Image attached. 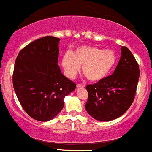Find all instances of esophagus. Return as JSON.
Segmentation results:
<instances>
[{"label":"esophagus","mask_w":152,"mask_h":152,"mask_svg":"<svg viewBox=\"0 0 152 152\" xmlns=\"http://www.w3.org/2000/svg\"><path fill=\"white\" fill-rule=\"evenodd\" d=\"M85 85H83V84H77V88H85Z\"/></svg>","instance_id":"obj_1"}]
</instances>
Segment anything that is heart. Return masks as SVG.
<instances>
[{
	"instance_id": "obj_1",
	"label": "heart",
	"mask_w": 152,
	"mask_h": 152,
	"mask_svg": "<svg viewBox=\"0 0 152 152\" xmlns=\"http://www.w3.org/2000/svg\"><path fill=\"white\" fill-rule=\"evenodd\" d=\"M116 55L112 50L93 46H81L62 59V66L69 78L76 76L83 66V72L88 80L98 82L113 70L116 64Z\"/></svg>"
}]
</instances>
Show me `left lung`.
I'll return each instance as SVG.
<instances>
[{"label":"left lung","mask_w":152,"mask_h":152,"mask_svg":"<svg viewBox=\"0 0 152 152\" xmlns=\"http://www.w3.org/2000/svg\"><path fill=\"white\" fill-rule=\"evenodd\" d=\"M121 56L115 71L94 85H87V112L100 121L121 116L134 101L139 78V64L127 47H121Z\"/></svg>","instance_id":"1"}]
</instances>
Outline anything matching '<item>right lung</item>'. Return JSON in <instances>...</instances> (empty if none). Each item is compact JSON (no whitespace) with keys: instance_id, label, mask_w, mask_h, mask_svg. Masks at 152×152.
<instances>
[{"instance_id":"add662e5","label":"right lung","mask_w":152,"mask_h":152,"mask_svg":"<svg viewBox=\"0 0 152 152\" xmlns=\"http://www.w3.org/2000/svg\"><path fill=\"white\" fill-rule=\"evenodd\" d=\"M44 37L22 49L15 62L13 85L18 101L35 120L48 121L64 107V99L75 83L63 75L58 63L59 42Z\"/></svg>"}]
</instances>
